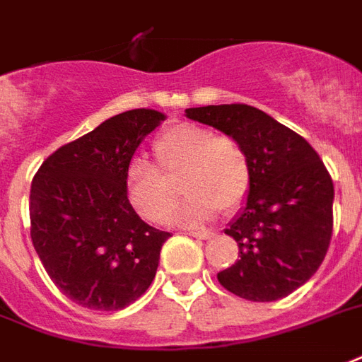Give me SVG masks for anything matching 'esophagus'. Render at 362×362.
Listing matches in <instances>:
<instances>
[{
  "label": "esophagus",
  "instance_id": "obj_1",
  "mask_svg": "<svg viewBox=\"0 0 362 362\" xmlns=\"http://www.w3.org/2000/svg\"><path fill=\"white\" fill-rule=\"evenodd\" d=\"M187 235L191 236H197V238H202V240H208V238H211V236L216 235L214 230H206V229H198V230H189Z\"/></svg>",
  "mask_w": 362,
  "mask_h": 362
}]
</instances>
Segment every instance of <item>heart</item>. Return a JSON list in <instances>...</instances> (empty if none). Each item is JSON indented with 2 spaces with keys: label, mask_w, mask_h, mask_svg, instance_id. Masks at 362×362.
I'll return each mask as SVG.
<instances>
[{
  "label": "heart",
  "mask_w": 362,
  "mask_h": 362,
  "mask_svg": "<svg viewBox=\"0 0 362 362\" xmlns=\"http://www.w3.org/2000/svg\"><path fill=\"white\" fill-rule=\"evenodd\" d=\"M156 164L133 156L126 168V191L133 208L148 221L165 223L171 217L181 179L187 198L177 210V221L187 225L208 221L221 208L236 210L252 187V162L235 137L217 135L198 124H175L154 139Z\"/></svg>",
  "instance_id": "heart-1"
}]
</instances>
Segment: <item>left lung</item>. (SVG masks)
Masks as SVG:
<instances>
[{
	"instance_id": "1",
	"label": "left lung",
	"mask_w": 362,
	"mask_h": 362,
	"mask_svg": "<svg viewBox=\"0 0 362 362\" xmlns=\"http://www.w3.org/2000/svg\"><path fill=\"white\" fill-rule=\"evenodd\" d=\"M187 116L235 137L252 162V187L240 216L225 233L238 259L217 281L250 301L286 298L305 284L332 238L334 183L313 146L250 105L187 108Z\"/></svg>"
}]
</instances>
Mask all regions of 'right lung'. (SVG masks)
I'll return each mask as SVG.
<instances>
[{
  "instance_id": "right-lung-1",
  "label": "right lung",
  "mask_w": 362,
  "mask_h": 362,
  "mask_svg": "<svg viewBox=\"0 0 362 362\" xmlns=\"http://www.w3.org/2000/svg\"><path fill=\"white\" fill-rule=\"evenodd\" d=\"M165 116L135 108L57 148L32 179L30 236L62 294L95 311H118L145 294L170 233L137 216L126 168Z\"/></svg>"
}]
</instances>
